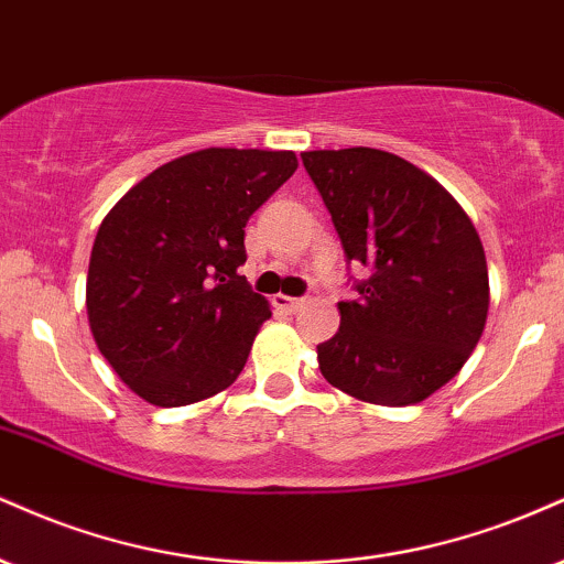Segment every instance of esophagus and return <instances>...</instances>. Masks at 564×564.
<instances>
[{"label":"esophagus","mask_w":564,"mask_h":564,"mask_svg":"<svg viewBox=\"0 0 564 564\" xmlns=\"http://www.w3.org/2000/svg\"><path fill=\"white\" fill-rule=\"evenodd\" d=\"M274 303L280 308L288 311V314H295V311L303 308V303H306V297H290V295H276Z\"/></svg>","instance_id":"esophagus-1"}]
</instances>
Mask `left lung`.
<instances>
[{
  "label": "left lung",
  "mask_w": 564,
  "mask_h": 564,
  "mask_svg": "<svg viewBox=\"0 0 564 564\" xmlns=\"http://www.w3.org/2000/svg\"><path fill=\"white\" fill-rule=\"evenodd\" d=\"M348 263L356 301L316 346L329 386L354 399L406 406L465 367L488 316V267L478 231L446 189L375 148L301 152Z\"/></svg>",
  "instance_id": "1"
}]
</instances>
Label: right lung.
I'll return each mask as SVG.
<instances>
[{
	"label": "right lung",
	"mask_w": 564,
	"mask_h": 564,
	"mask_svg": "<svg viewBox=\"0 0 564 564\" xmlns=\"http://www.w3.org/2000/svg\"><path fill=\"white\" fill-rule=\"evenodd\" d=\"M295 152L210 148L161 165L99 224L86 314L139 399L187 406L242 372L269 303L237 269L245 224L295 174Z\"/></svg>",
	"instance_id": "1"
}]
</instances>
